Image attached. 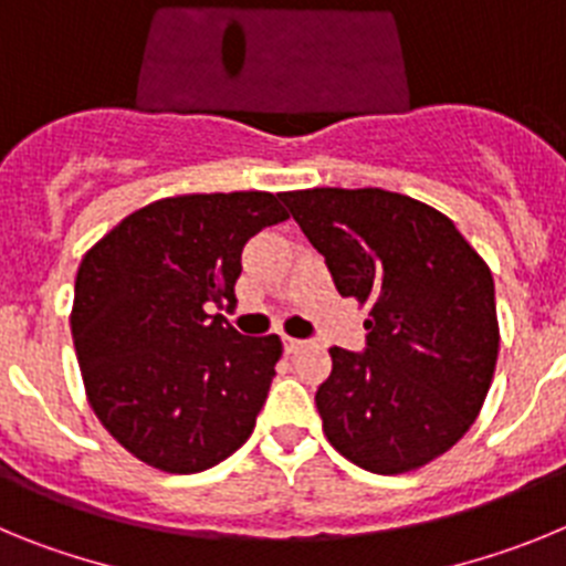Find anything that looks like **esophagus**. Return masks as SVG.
I'll use <instances>...</instances> for the list:
<instances>
[{"mask_svg":"<svg viewBox=\"0 0 566 566\" xmlns=\"http://www.w3.org/2000/svg\"><path fill=\"white\" fill-rule=\"evenodd\" d=\"M303 339H294V337H283V348H286V354H294V352H300V348H303Z\"/></svg>","mask_w":566,"mask_h":566,"instance_id":"obj_1","label":"esophagus"}]
</instances>
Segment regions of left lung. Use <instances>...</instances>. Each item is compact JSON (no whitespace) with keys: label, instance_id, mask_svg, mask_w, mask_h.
<instances>
[{"label":"left lung","instance_id":"left-lung-1","mask_svg":"<svg viewBox=\"0 0 566 566\" xmlns=\"http://www.w3.org/2000/svg\"><path fill=\"white\" fill-rule=\"evenodd\" d=\"M339 297L368 306L365 354L328 348L323 433L357 468L411 473L468 433L499 357L493 274L448 214L379 187L280 195Z\"/></svg>","mask_w":566,"mask_h":566}]
</instances>
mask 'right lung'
Returning a JSON list of instances; mask_svg holds the SVG:
<instances>
[{
  "instance_id": "obj_1",
  "label": "right lung",
  "mask_w": 566,
  "mask_h": 566,
  "mask_svg": "<svg viewBox=\"0 0 566 566\" xmlns=\"http://www.w3.org/2000/svg\"><path fill=\"white\" fill-rule=\"evenodd\" d=\"M286 218L272 192L172 195L82 258L70 332L84 394L149 468L198 473L252 437L283 343L209 312L234 303L247 240Z\"/></svg>"
}]
</instances>
